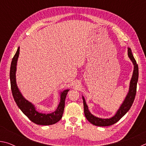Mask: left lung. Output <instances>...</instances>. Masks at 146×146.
<instances>
[{
    "label": "left lung",
    "mask_w": 146,
    "mask_h": 146,
    "mask_svg": "<svg viewBox=\"0 0 146 146\" xmlns=\"http://www.w3.org/2000/svg\"><path fill=\"white\" fill-rule=\"evenodd\" d=\"M127 55L130 60H131L132 63L134 66V70H133V75L131 79L130 80L129 91L125 97L124 100L120 108L117 110V113L113 117L110 118H102L99 117H97L91 113V112L88 110V106L86 104L84 97L82 96L83 104H84V115L86 116L87 120L90 123L97 126H110L117 122L123 116H124L126 113L129 110L131 107L133 102H134L136 93H137V85L138 79V66L137 64L135 59L133 56L131 50L130 48H128Z\"/></svg>",
    "instance_id": "left-lung-1"
}]
</instances>
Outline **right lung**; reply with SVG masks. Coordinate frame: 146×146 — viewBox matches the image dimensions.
I'll list each match as a JSON object with an SVG mask.
<instances>
[{
	"label": "right lung",
	"instance_id": "obj_1",
	"mask_svg": "<svg viewBox=\"0 0 146 146\" xmlns=\"http://www.w3.org/2000/svg\"><path fill=\"white\" fill-rule=\"evenodd\" d=\"M20 48L19 47L15 55L12 59L10 67V82L12 95L15 101L19 108L28 117L31 122L38 125H49L58 122L62 117L65 106V100L66 95L70 90H65L60 92V100L56 110L51 113H42L36 110L35 106L31 102H29L23 97L17 86L16 82V71L17 60L19 56Z\"/></svg>",
	"mask_w": 146,
	"mask_h": 146
}]
</instances>
